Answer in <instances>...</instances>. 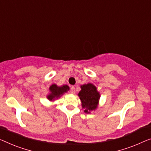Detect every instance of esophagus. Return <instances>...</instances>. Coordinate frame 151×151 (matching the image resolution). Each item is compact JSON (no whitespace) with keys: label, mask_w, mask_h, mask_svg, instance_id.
<instances>
[{"label":"esophagus","mask_w":151,"mask_h":151,"mask_svg":"<svg viewBox=\"0 0 151 151\" xmlns=\"http://www.w3.org/2000/svg\"><path fill=\"white\" fill-rule=\"evenodd\" d=\"M70 92L72 93H75V88L74 86H72L70 88Z\"/></svg>","instance_id":"34e87169"}]
</instances>
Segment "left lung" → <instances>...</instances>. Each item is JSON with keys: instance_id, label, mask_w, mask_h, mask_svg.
Returning <instances> with one entry per match:
<instances>
[{"instance_id": "8db88e82", "label": "left lung", "mask_w": 151, "mask_h": 151, "mask_svg": "<svg viewBox=\"0 0 151 151\" xmlns=\"http://www.w3.org/2000/svg\"><path fill=\"white\" fill-rule=\"evenodd\" d=\"M81 87V90L78 93V96L81 101L82 107L85 109V112L89 113L90 111L97 108L100 94L96 87L91 83L83 85Z\"/></svg>"}]
</instances>
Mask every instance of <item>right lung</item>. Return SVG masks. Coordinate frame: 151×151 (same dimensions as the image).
<instances>
[{
  "label": "right lung",
  "mask_w": 151,
  "mask_h": 151,
  "mask_svg": "<svg viewBox=\"0 0 151 151\" xmlns=\"http://www.w3.org/2000/svg\"><path fill=\"white\" fill-rule=\"evenodd\" d=\"M49 90H50L51 93L47 96V98L49 100H55V98L60 97L63 95V93H66L68 90H69V87L68 85H63L62 87H58L56 85L53 84L49 87Z\"/></svg>",
  "instance_id": "right-lung-1"
}]
</instances>
